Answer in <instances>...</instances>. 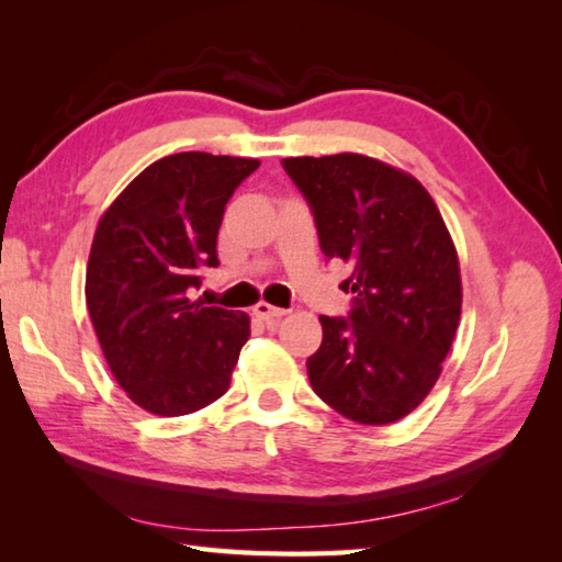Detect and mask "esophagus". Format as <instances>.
Segmentation results:
<instances>
[{
	"label": "esophagus",
	"mask_w": 562,
	"mask_h": 562,
	"mask_svg": "<svg viewBox=\"0 0 562 562\" xmlns=\"http://www.w3.org/2000/svg\"><path fill=\"white\" fill-rule=\"evenodd\" d=\"M255 315H258L265 322H274V319L288 315V310L274 307V304H268V302H258V304H255Z\"/></svg>",
	"instance_id": "1"
}]
</instances>
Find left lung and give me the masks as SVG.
Returning <instances> with one entry per match:
<instances>
[{"instance_id":"obj_1","label":"left lung","mask_w":562,"mask_h":562,"mask_svg":"<svg viewBox=\"0 0 562 562\" xmlns=\"http://www.w3.org/2000/svg\"><path fill=\"white\" fill-rule=\"evenodd\" d=\"M315 215L327 260L351 274L347 317L319 315L322 345L307 359L315 394L357 424L398 422L424 402L461 317L451 235L426 188L359 154L282 158Z\"/></svg>"}]
</instances>
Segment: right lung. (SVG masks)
Returning <instances> with one entry per match:
<instances>
[{
	"mask_svg": "<svg viewBox=\"0 0 562 562\" xmlns=\"http://www.w3.org/2000/svg\"><path fill=\"white\" fill-rule=\"evenodd\" d=\"M258 166L201 150L166 156L131 180L97 227L89 315L116 382L150 414L198 412L231 386L250 317L190 294L221 265L225 205Z\"/></svg>",
	"mask_w": 562,
	"mask_h": 562,
	"instance_id": "obj_1",
	"label": "right lung"
}]
</instances>
